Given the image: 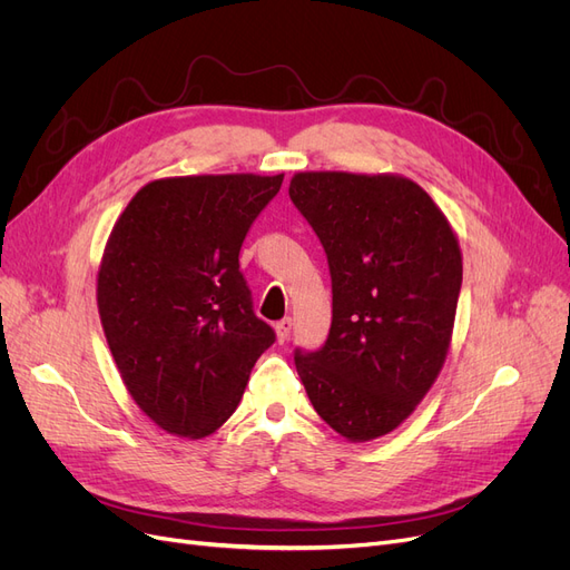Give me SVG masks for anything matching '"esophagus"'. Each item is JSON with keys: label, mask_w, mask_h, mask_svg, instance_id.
<instances>
[{"label": "esophagus", "mask_w": 570, "mask_h": 570, "mask_svg": "<svg viewBox=\"0 0 570 570\" xmlns=\"http://www.w3.org/2000/svg\"><path fill=\"white\" fill-rule=\"evenodd\" d=\"M291 326H293V322L286 317V320H282V322H277V341L284 345L286 341H288V335H291Z\"/></svg>", "instance_id": "obj_1"}]
</instances>
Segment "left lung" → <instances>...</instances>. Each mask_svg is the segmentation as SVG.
Returning a JSON list of instances; mask_svg holds the SVG:
<instances>
[{"label": "left lung", "instance_id": "1", "mask_svg": "<svg viewBox=\"0 0 570 570\" xmlns=\"http://www.w3.org/2000/svg\"><path fill=\"white\" fill-rule=\"evenodd\" d=\"M288 197L326 250L333 291L324 345L293 352L298 375L335 432L383 436L444 366L462 284L458 239L402 176L298 174Z\"/></svg>", "mask_w": 570, "mask_h": 570}]
</instances>
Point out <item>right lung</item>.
Instances as JSON below:
<instances>
[{
  "instance_id": "add662e5",
  "label": "right lung",
  "mask_w": 570,
  "mask_h": 570,
  "mask_svg": "<svg viewBox=\"0 0 570 570\" xmlns=\"http://www.w3.org/2000/svg\"><path fill=\"white\" fill-rule=\"evenodd\" d=\"M282 180L235 174L147 183L112 229L98 272L102 331L126 390L166 432H216L277 341L253 312L239 250Z\"/></svg>"
}]
</instances>
